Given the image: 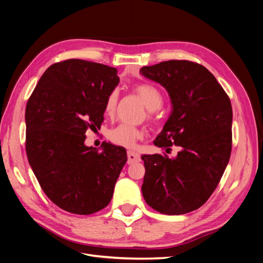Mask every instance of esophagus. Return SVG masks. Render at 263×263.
Wrapping results in <instances>:
<instances>
[{
  "instance_id": "1",
  "label": "esophagus",
  "mask_w": 263,
  "mask_h": 263,
  "mask_svg": "<svg viewBox=\"0 0 263 263\" xmlns=\"http://www.w3.org/2000/svg\"><path fill=\"white\" fill-rule=\"evenodd\" d=\"M127 157H128V160H127V162H128L129 164L140 161V156L137 153H135V151L129 150L128 153H127Z\"/></svg>"
}]
</instances>
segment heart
<instances>
[{"label":"heart","mask_w":263,"mask_h":263,"mask_svg":"<svg viewBox=\"0 0 263 263\" xmlns=\"http://www.w3.org/2000/svg\"><path fill=\"white\" fill-rule=\"evenodd\" d=\"M134 91L138 94V97L144 102L148 108L147 117L154 119V110L160 108L163 103V97L160 90L153 84L142 83L134 87ZM118 102V91L112 90L105 99L104 102V113L113 117L116 110ZM145 136V129L141 127L133 126L129 124H119L108 132V139L115 145L132 148L135 144Z\"/></svg>","instance_id":"1"}]
</instances>
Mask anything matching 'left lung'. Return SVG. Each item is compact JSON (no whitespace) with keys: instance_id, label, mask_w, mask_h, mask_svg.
<instances>
[{"instance_id":"8db88e82","label":"left lung","mask_w":263,"mask_h":263,"mask_svg":"<svg viewBox=\"0 0 263 263\" xmlns=\"http://www.w3.org/2000/svg\"><path fill=\"white\" fill-rule=\"evenodd\" d=\"M140 73L168 91L172 110L155 146L176 158L144 155L141 191L146 203L166 215L186 214L209 200L232 153L233 108L228 95L210 71L189 60L142 67Z\"/></svg>"}]
</instances>
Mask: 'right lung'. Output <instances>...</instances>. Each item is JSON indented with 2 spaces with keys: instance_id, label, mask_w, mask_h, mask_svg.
<instances>
[{
  "instance_id": "obj_1",
  "label": "right lung",
  "mask_w": 263,
  "mask_h": 263,
  "mask_svg": "<svg viewBox=\"0 0 263 263\" xmlns=\"http://www.w3.org/2000/svg\"><path fill=\"white\" fill-rule=\"evenodd\" d=\"M119 82L117 69L82 59L55 62L27 101L26 154L41 187L61 210L97 213L112 200L126 149L84 145L87 129L104 121V102Z\"/></svg>"
}]
</instances>
